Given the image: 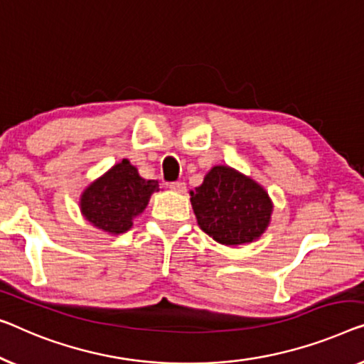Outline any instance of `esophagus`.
Listing matches in <instances>:
<instances>
[{
    "mask_svg": "<svg viewBox=\"0 0 364 364\" xmlns=\"http://www.w3.org/2000/svg\"><path fill=\"white\" fill-rule=\"evenodd\" d=\"M170 189H173V191H176V193H184L186 191V183L173 181V183H170Z\"/></svg>",
    "mask_w": 364,
    "mask_h": 364,
    "instance_id": "34e87169",
    "label": "esophagus"
}]
</instances>
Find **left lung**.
I'll use <instances>...</instances> for the list:
<instances>
[{
  "label": "left lung",
  "instance_id": "1",
  "mask_svg": "<svg viewBox=\"0 0 364 364\" xmlns=\"http://www.w3.org/2000/svg\"><path fill=\"white\" fill-rule=\"evenodd\" d=\"M189 194L199 227L222 245L250 243L269 225L273 203L268 193L230 166L210 168Z\"/></svg>",
  "mask_w": 364,
  "mask_h": 364
}]
</instances>
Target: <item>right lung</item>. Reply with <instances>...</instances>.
I'll use <instances>...</instances> for the list:
<instances>
[{"label":"right lung","instance_id":"add662e5","mask_svg":"<svg viewBox=\"0 0 364 364\" xmlns=\"http://www.w3.org/2000/svg\"><path fill=\"white\" fill-rule=\"evenodd\" d=\"M159 191V181L144 180L127 159L114 165L85 189L80 198L81 214L96 229L119 235L132 227L150 196Z\"/></svg>","mask_w":364,"mask_h":364}]
</instances>
